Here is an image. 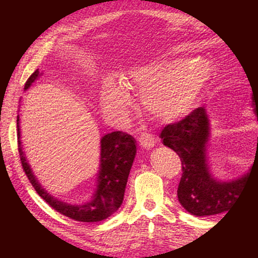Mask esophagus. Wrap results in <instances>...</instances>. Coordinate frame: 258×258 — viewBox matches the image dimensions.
I'll return each mask as SVG.
<instances>
[{"label": "esophagus", "mask_w": 258, "mask_h": 258, "mask_svg": "<svg viewBox=\"0 0 258 258\" xmlns=\"http://www.w3.org/2000/svg\"><path fill=\"white\" fill-rule=\"evenodd\" d=\"M138 141L139 144L143 148H146V149H150V148H153L154 144H155V139H154L152 135H149V133L147 132L142 133V135L139 136Z\"/></svg>", "instance_id": "obj_1"}]
</instances>
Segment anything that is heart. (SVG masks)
<instances>
[{
    "mask_svg": "<svg viewBox=\"0 0 258 258\" xmlns=\"http://www.w3.org/2000/svg\"><path fill=\"white\" fill-rule=\"evenodd\" d=\"M214 69L204 60H159L135 65L108 79L99 90V105L108 117L123 121L132 108L130 91L142 92L146 110L154 119L172 122L184 117L211 81Z\"/></svg>",
    "mask_w": 258,
    "mask_h": 258,
    "instance_id": "heart-1",
    "label": "heart"
}]
</instances>
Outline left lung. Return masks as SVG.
<instances>
[{"label":"left lung","mask_w":258,"mask_h":258,"mask_svg":"<svg viewBox=\"0 0 258 258\" xmlns=\"http://www.w3.org/2000/svg\"><path fill=\"white\" fill-rule=\"evenodd\" d=\"M252 106L258 121V102L254 96ZM160 138L164 146L178 154L182 161V178L177 189L180 205L198 217L227 211L240 195L253 166L248 172L230 180L218 179L212 174L207 159L210 120L206 109L200 106L183 120L167 125Z\"/></svg>","instance_id":"left-lung-1"}]
</instances>
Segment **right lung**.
<instances>
[{
	"mask_svg": "<svg viewBox=\"0 0 258 258\" xmlns=\"http://www.w3.org/2000/svg\"><path fill=\"white\" fill-rule=\"evenodd\" d=\"M40 76H42V73L38 69L32 73L26 81L24 90L30 88ZM17 128L18 149L23 168L35 190L49 206L61 215L80 222H99L117 211L123 201L127 179L137 153V143L132 136L115 131L106 133L100 138V164L94 193L87 203L68 204L49 194L32 172L20 141L19 115L17 116Z\"/></svg>",
	"mask_w": 258,
	"mask_h": 258,
	"instance_id": "1",
	"label": "right lung"
}]
</instances>
